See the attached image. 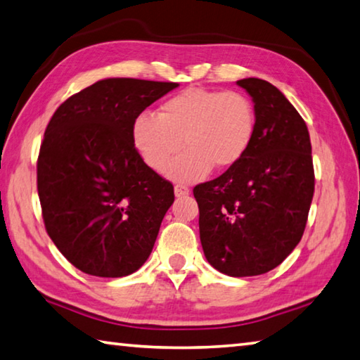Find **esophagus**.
Listing matches in <instances>:
<instances>
[{"instance_id":"obj_1","label":"esophagus","mask_w":360,"mask_h":360,"mask_svg":"<svg viewBox=\"0 0 360 360\" xmlns=\"http://www.w3.org/2000/svg\"><path fill=\"white\" fill-rule=\"evenodd\" d=\"M188 192H191V191H188V187L184 186V184H176V186H174V195H176V197H178V198L187 197Z\"/></svg>"}]
</instances>
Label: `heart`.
Segmentation results:
<instances>
[{
  "instance_id": "obj_1",
  "label": "heart",
  "mask_w": 360,
  "mask_h": 360,
  "mask_svg": "<svg viewBox=\"0 0 360 360\" xmlns=\"http://www.w3.org/2000/svg\"><path fill=\"white\" fill-rule=\"evenodd\" d=\"M255 132L257 112L245 94L205 88L181 91L162 103L158 116L141 113L132 124L135 149L153 172H165L180 148H186L167 172L181 182L205 178L212 167L224 172L236 165Z\"/></svg>"
}]
</instances>
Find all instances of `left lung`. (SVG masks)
Listing matches in <instances>:
<instances>
[{
	"label": "left lung",
	"instance_id": "1",
	"mask_svg": "<svg viewBox=\"0 0 360 360\" xmlns=\"http://www.w3.org/2000/svg\"><path fill=\"white\" fill-rule=\"evenodd\" d=\"M250 94L257 132L245 155L193 188L209 264L230 277L277 267L302 238L313 173L309 129L282 91L261 78L236 82Z\"/></svg>",
	"mask_w": 360,
	"mask_h": 360
}]
</instances>
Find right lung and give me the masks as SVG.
<instances>
[{
    "instance_id": "1",
    "label": "right lung",
    "mask_w": 360,
    "mask_h": 360,
    "mask_svg": "<svg viewBox=\"0 0 360 360\" xmlns=\"http://www.w3.org/2000/svg\"><path fill=\"white\" fill-rule=\"evenodd\" d=\"M178 86L105 78L51 116L37 159L39 200L49 236L82 272L126 277L151 255L174 191L141 160L132 124Z\"/></svg>"
}]
</instances>
